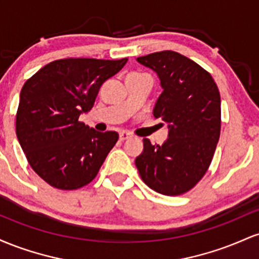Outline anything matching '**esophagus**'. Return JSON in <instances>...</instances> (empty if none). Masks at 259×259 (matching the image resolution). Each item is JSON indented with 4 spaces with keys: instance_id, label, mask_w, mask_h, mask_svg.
Wrapping results in <instances>:
<instances>
[{
    "instance_id": "esophagus-1",
    "label": "esophagus",
    "mask_w": 259,
    "mask_h": 259,
    "mask_svg": "<svg viewBox=\"0 0 259 259\" xmlns=\"http://www.w3.org/2000/svg\"><path fill=\"white\" fill-rule=\"evenodd\" d=\"M130 138H132V135H130V134L126 133V132H121L119 134V140H120V141H125V140H129Z\"/></svg>"
}]
</instances>
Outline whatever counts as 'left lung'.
I'll list each match as a JSON object with an SVG mask.
<instances>
[{
	"instance_id": "1",
	"label": "left lung",
	"mask_w": 259,
	"mask_h": 259,
	"mask_svg": "<svg viewBox=\"0 0 259 259\" xmlns=\"http://www.w3.org/2000/svg\"><path fill=\"white\" fill-rule=\"evenodd\" d=\"M158 76L162 94L154 118L168 124V139L152 145L144 139L136 157L141 179L162 195L177 196L192 189L212 162L221 135V95L210 74L174 51L136 58Z\"/></svg>"
}]
</instances>
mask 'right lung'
Segmentation results:
<instances>
[{"label": "right lung", "instance_id": "obj_1", "mask_svg": "<svg viewBox=\"0 0 259 259\" xmlns=\"http://www.w3.org/2000/svg\"><path fill=\"white\" fill-rule=\"evenodd\" d=\"M126 62L59 59L26 80L17 112V138L30 167L47 184L75 190L99 173L119 136L96 132L78 119L91 111L103 82Z\"/></svg>", "mask_w": 259, "mask_h": 259}]
</instances>
